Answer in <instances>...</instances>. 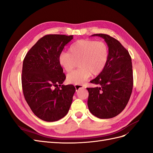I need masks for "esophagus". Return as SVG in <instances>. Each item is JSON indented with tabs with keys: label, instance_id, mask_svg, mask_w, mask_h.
<instances>
[{
	"label": "esophagus",
	"instance_id": "obj_1",
	"mask_svg": "<svg viewBox=\"0 0 153 153\" xmlns=\"http://www.w3.org/2000/svg\"><path fill=\"white\" fill-rule=\"evenodd\" d=\"M75 87L76 89V91H78L80 89H84V86L82 85H75Z\"/></svg>",
	"mask_w": 153,
	"mask_h": 153
}]
</instances>
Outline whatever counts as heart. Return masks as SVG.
<instances>
[{
	"label": "heart",
	"instance_id": "1",
	"mask_svg": "<svg viewBox=\"0 0 153 153\" xmlns=\"http://www.w3.org/2000/svg\"><path fill=\"white\" fill-rule=\"evenodd\" d=\"M108 59V48L103 41L80 39L74 43L68 52H62L59 57V62L66 72H70L78 61V69L67 76L70 84H82L91 74L96 76L103 70Z\"/></svg>",
	"mask_w": 153,
	"mask_h": 153
}]
</instances>
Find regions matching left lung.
<instances>
[{
	"instance_id": "1",
	"label": "left lung",
	"mask_w": 153,
	"mask_h": 153,
	"mask_svg": "<svg viewBox=\"0 0 153 153\" xmlns=\"http://www.w3.org/2000/svg\"><path fill=\"white\" fill-rule=\"evenodd\" d=\"M104 39L108 47V59L103 70L90 82L98 86L87 88V105L91 113L100 119L117 116L130 98L133 78L131 58L119 41L109 35L96 34Z\"/></svg>"
}]
</instances>
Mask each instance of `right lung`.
Segmentation results:
<instances>
[{
	"label": "right lung",
	"instance_id": "1",
	"mask_svg": "<svg viewBox=\"0 0 153 153\" xmlns=\"http://www.w3.org/2000/svg\"><path fill=\"white\" fill-rule=\"evenodd\" d=\"M73 36L48 34L39 39L23 62L22 84L25 99L37 117L57 121L68 114L75 88L66 79L59 57Z\"/></svg>",
	"mask_w": 153,
	"mask_h": 153
}]
</instances>
